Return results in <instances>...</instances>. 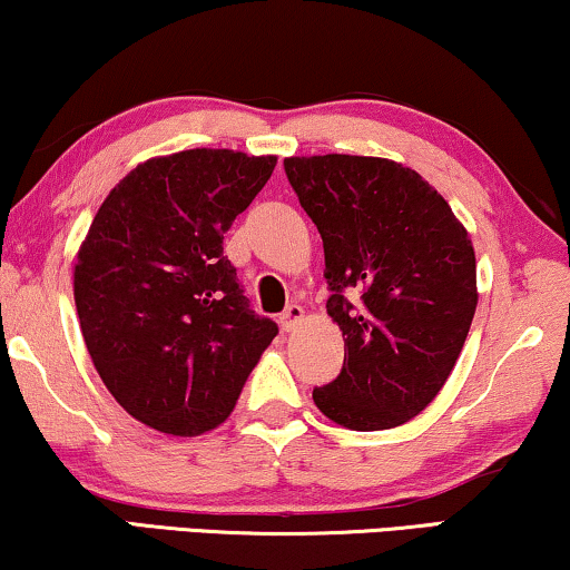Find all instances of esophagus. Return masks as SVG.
Listing matches in <instances>:
<instances>
[{
    "mask_svg": "<svg viewBox=\"0 0 570 570\" xmlns=\"http://www.w3.org/2000/svg\"><path fill=\"white\" fill-rule=\"evenodd\" d=\"M303 318H306V311H303L298 303H293V306H287L283 314H279V326H283L285 332H293Z\"/></svg>",
    "mask_w": 570,
    "mask_h": 570,
    "instance_id": "1",
    "label": "esophagus"
}]
</instances>
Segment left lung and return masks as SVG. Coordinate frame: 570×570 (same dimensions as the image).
<instances>
[{
	"instance_id": "8db88e82",
	"label": "left lung",
	"mask_w": 570,
	"mask_h": 570,
	"mask_svg": "<svg viewBox=\"0 0 570 570\" xmlns=\"http://www.w3.org/2000/svg\"><path fill=\"white\" fill-rule=\"evenodd\" d=\"M285 174L322 233L326 314L345 340V365L314 389L316 407L350 431L410 423L446 384L470 334L478 308L470 233L402 163L293 155Z\"/></svg>"
}]
</instances>
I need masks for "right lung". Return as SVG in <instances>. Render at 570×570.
Here are the masks:
<instances>
[{"label":"right lung","mask_w":570,"mask_h":570,"mask_svg":"<svg viewBox=\"0 0 570 570\" xmlns=\"http://www.w3.org/2000/svg\"><path fill=\"white\" fill-rule=\"evenodd\" d=\"M277 155L181 150L139 163L108 191L75 259V306L114 400L168 435L228 420L277 324L256 316L223 236Z\"/></svg>","instance_id":"1"}]
</instances>
